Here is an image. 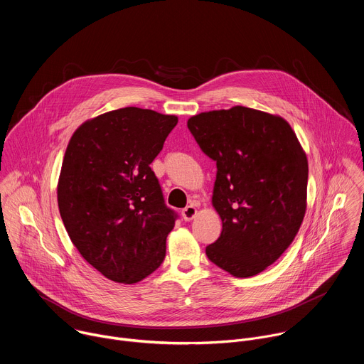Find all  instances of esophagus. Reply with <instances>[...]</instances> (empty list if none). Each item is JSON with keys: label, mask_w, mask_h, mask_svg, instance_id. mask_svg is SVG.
I'll list each match as a JSON object with an SVG mask.
<instances>
[{"label": "esophagus", "mask_w": 364, "mask_h": 364, "mask_svg": "<svg viewBox=\"0 0 364 364\" xmlns=\"http://www.w3.org/2000/svg\"><path fill=\"white\" fill-rule=\"evenodd\" d=\"M196 215H197V210H196L194 205H187V207H184V209L181 210V216H183V219L186 222L193 220L196 218Z\"/></svg>", "instance_id": "obj_1"}]
</instances>
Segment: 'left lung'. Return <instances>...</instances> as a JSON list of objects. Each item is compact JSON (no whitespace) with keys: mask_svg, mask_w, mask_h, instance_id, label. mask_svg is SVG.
I'll return each instance as SVG.
<instances>
[{"mask_svg":"<svg viewBox=\"0 0 364 364\" xmlns=\"http://www.w3.org/2000/svg\"><path fill=\"white\" fill-rule=\"evenodd\" d=\"M187 127L218 167L212 203L223 229L207 257L237 278L262 272L292 243L306 209L308 161L295 132L245 107L201 112Z\"/></svg>","mask_w":364,"mask_h":364,"instance_id":"1","label":"left lung"}]
</instances>
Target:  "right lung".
<instances>
[{
    "label": "right lung",
    "instance_id": "right-lung-1",
    "mask_svg": "<svg viewBox=\"0 0 364 364\" xmlns=\"http://www.w3.org/2000/svg\"><path fill=\"white\" fill-rule=\"evenodd\" d=\"M178 119L121 108L82 124L65 152L58 203L70 240L95 269L135 284L166 257L177 213L149 164Z\"/></svg>",
    "mask_w": 364,
    "mask_h": 364
}]
</instances>
